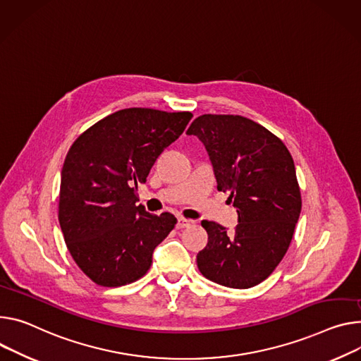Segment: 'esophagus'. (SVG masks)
<instances>
[{
    "label": "esophagus",
    "mask_w": 361,
    "mask_h": 361,
    "mask_svg": "<svg viewBox=\"0 0 361 361\" xmlns=\"http://www.w3.org/2000/svg\"><path fill=\"white\" fill-rule=\"evenodd\" d=\"M191 224H192V221L188 220V219H184V217H178V219H177V227H178V228L190 227Z\"/></svg>",
    "instance_id": "1"
}]
</instances>
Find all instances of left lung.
I'll return each mask as SVG.
<instances>
[{"mask_svg":"<svg viewBox=\"0 0 361 361\" xmlns=\"http://www.w3.org/2000/svg\"><path fill=\"white\" fill-rule=\"evenodd\" d=\"M206 147L219 191L238 209L235 233L203 220L209 242L197 253L199 271L228 288L246 289L265 281L285 256L301 213V191L285 144L252 119L202 115L190 125Z\"/></svg>","mask_w":361,"mask_h":361,"instance_id":"1","label":"left lung"}]
</instances>
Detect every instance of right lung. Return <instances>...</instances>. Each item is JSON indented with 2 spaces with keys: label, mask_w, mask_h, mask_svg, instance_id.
I'll return each instance as SVG.
<instances>
[{
  "label": "right lung",
  "mask_w": 361,
  "mask_h": 361,
  "mask_svg": "<svg viewBox=\"0 0 361 361\" xmlns=\"http://www.w3.org/2000/svg\"><path fill=\"white\" fill-rule=\"evenodd\" d=\"M192 118L191 112L128 108L86 129L63 164L59 223L76 265L94 283L122 286L142 278L154 249L177 219L137 206L159 154Z\"/></svg>",
  "instance_id": "add662e5"
}]
</instances>
